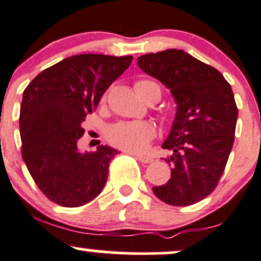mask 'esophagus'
Here are the masks:
<instances>
[{"label": "esophagus", "mask_w": 261, "mask_h": 261, "mask_svg": "<svg viewBox=\"0 0 261 261\" xmlns=\"http://www.w3.org/2000/svg\"><path fill=\"white\" fill-rule=\"evenodd\" d=\"M136 159L144 164H150L153 161L152 158H150V156H146V155H136Z\"/></svg>", "instance_id": "34e87169"}]
</instances>
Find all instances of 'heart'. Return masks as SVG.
I'll list each match as a JSON object with an SVG mask.
<instances>
[{
  "label": "heart",
  "mask_w": 261,
  "mask_h": 261,
  "mask_svg": "<svg viewBox=\"0 0 261 261\" xmlns=\"http://www.w3.org/2000/svg\"><path fill=\"white\" fill-rule=\"evenodd\" d=\"M135 89L144 100L151 92L158 91L161 94L160 86L151 80H139L135 84ZM106 136L114 146L123 151L142 152L156 136V128L149 121L119 122L109 128Z\"/></svg>",
  "instance_id": "1"
}]
</instances>
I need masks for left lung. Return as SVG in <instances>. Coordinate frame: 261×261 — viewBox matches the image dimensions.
Returning <instances> with one entry per match:
<instances>
[{"label": "left lung", "mask_w": 261, "mask_h": 261, "mask_svg": "<svg viewBox=\"0 0 261 261\" xmlns=\"http://www.w3.org/2000/svg\"><path fill=\"white\" fill-rule=\"evenodd\" d=\"M138 65L171 92L176 115L163 149L171 177L152 188L172 206H189L214 191L234 144L238 108L229 82L213 66L182 50L142 55Z\"/></svg>", "instance_id": "left-lung-1"}]
</instances>
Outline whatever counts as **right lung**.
Instances as JSON below:
<instances>
[{"instance_id":"obj_1","label":"right lung","mask_w":261,"mask_h":261,"mask_svg":"<svg viewBox=\"0 0 261 261\" xmlns=\"http://www.w3.org/2000/svg\"><path fill=\"white\" fill-rule=\"evenodd\" d=\"M133 56L82 54L46 68L24 89L20 110L22 159L51 201L77 207L102 191L110 161L119 151L100 145L81 152L82 122Z\"/></svg>"}]
</instances>
